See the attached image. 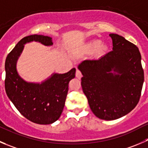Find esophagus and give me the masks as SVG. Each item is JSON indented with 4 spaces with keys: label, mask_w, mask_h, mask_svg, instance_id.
<instances>
[{
    "label": "esophagus",
    "mask_w": 148,
    "mask_h": 148,
    "mask_svg": "<svg viewBox=\"0 0 148 148\" xmlns=\"http://www.w3.org/2000/svg\"><path fill=\"white\" fill-rule=\"evenodd\" d=\"M75 76H76V78H78V79H81V78L82 77V73H81V72L80 71V70H76Z\"/></svg>",
    "instance_id": "obj_1"
}]
</instances>
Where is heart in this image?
<instances>
[{"label":"heart","instance_id":"obj_1","mask_svg":"<svg viewBox=\"0 0 148 148\" xmlns=\"http://www.w3.org/2000/svg\"><path fill=\"white\" fill-rule=\"evenodd\" d=\"M86 51L88 52H92L97 50L99 54H103L107 51V46L105 44H101L99 40H94L90 41L85 46Z\"/></svg>","mask_w":148,"mask_h":148}]
</instances>
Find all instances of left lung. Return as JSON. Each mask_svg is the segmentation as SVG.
<instances>
[{"label": "left lung", "instance_id": "obj_1", "mask_svg": "<svg viewBox=\"0 0 148 148\" xmlns=\"http://www.w3.org/2000/svg\"><path fill=\"white\" fill-rule=\"evenodd\" d=\"M109 36L112 51L98 60H84L78 67L91 111L106 121L123 117L136 106L144 82L138 48L119 35Z\"/></svg>", "mask_w": 148, "mask_h": 148}]
</instances>
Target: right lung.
Instances as JSON below:
<instances>
[{"mask_svg": "<svg viewBox=\"0 0 148 148\" xmlns=\"http://www.w3.org/2000/svg\"><path fill=\"white\" fill-rule=\"evenodd\" d=\"M31 41L53 45L51 38L42 35L26 36L19 40L5 60V92L24 117L38 124H51L62 112L69 82L75 78L76 70L73 68L64 74L53 73L41 84L25 81L18 74L16 65L24 45Z\"/></svg>", "mask_w": 148, "mask_h": 148, "instance_id": "1", "label": "right lung"}]
</instances>
